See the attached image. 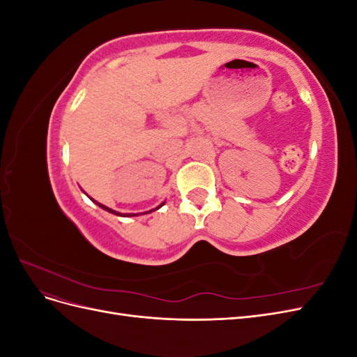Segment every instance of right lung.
Masks as SVG:
<instances>
[{
  "label": "right lung",
  "instance_id": "1",
  "mask_svg": "<svg viewBox=\"0 0 357 357\" xmlns=\"http://www.w3.org/2000/svg\"><path fill=\"white\" fill-rule=\"evenodd\" d=\"M86 193V192H84ZM89 197V195H88ZM91 198V197H89ZM92 199V198H91ZM96 205H98V207H101L102 210H105V211H109V213H112V214H116V215H128V218H131V215H138V214H134V213H128V214H122V213H119V211H116V210H112V208H109V207H107V205H104V204H101V202H98V201H95V199H92ZM165 204V201L164 202H162V204H159L158 205V207L156 208H153V210H150V211H147V213H152V211H155V210H159L160 207H162V205H164Z\"/></svg>",
  "mask_w": 357,
  "mask_h": 357
}]
</instances>
